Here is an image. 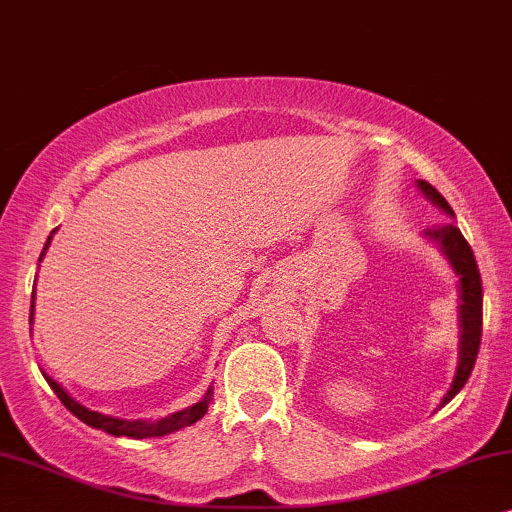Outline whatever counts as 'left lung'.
Instances as JSON below:
<instances>
[{
    "instance_id": "1",
    "label": "left lung",
    "mask_w": 512,
    "mask_h": 512,
    "mask_svg": "<svg viewBox=\"0 0 512 512\" xmlns=\"http://www.w3.org/2000/svg\"><path fill=\"white\" fill-rule=\"evenodd\" d=\"M417 187L421 189V194L426 196L428 201L435 203L442 213L454 217V210L449 208V203L445 201L438 189L433 185H428L426 180H417ZM424 236L428 241H435L440 245L442 255L447 257L449 264H452L454 274L459 276V323H461V342H459V367H456L452 388H449L445 398H442V405H447L449 400L454 398L456 393L466 386V381L473 372L475 360H478V351H480V339H482V278H480V269L478 262H475L473 250L459 227L454 224H442V227L435 229H426Z\"/></svg>"
}]
</instances>
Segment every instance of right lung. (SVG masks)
<instances>
[{
	"instance_id": "right-lung-1",
	"label": "right lung",
	"mask_w": 512,
	"mask_h": 512,
	"mask_svg": "<svg viewBox=\"0 0 512 512\" xmlns=\"http://www.w3.org/2000/svg\"><path fill=\"white\" fill-rule=\"evenodd\" d=\"M53 236V231H51ZM51 236L49 241H46L44 250H42V257L46 255V250H49L51 245ZM42 257H39V262H42ZM34 320V290H32V304H30V323ZM46 381H49V386L53 388V393L58 395L60 403H63L67 410H70L74 417L84 421V424H88L91 428H98V431H105L109 435H126V438H135V440H142V438H159V435H168V433H175L180 431V428L185 426H192L199 421L203 414L208 412V405L210 400H213V386L208 388L206 395L199 400V403L187 407V410H180V412H173L170 417H163V419H156V421H126V419H114V417H107V414H100V412H93L88 410V407L79 405L77 400L70 398V395L65 393V388L58 384L56 379H51L49 374H44Z\"/></svg>"
}]
</instances>
